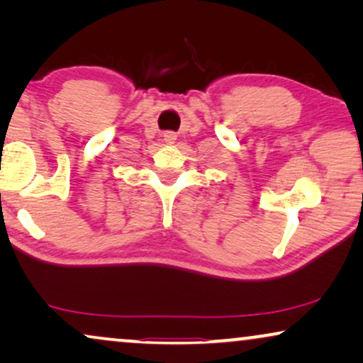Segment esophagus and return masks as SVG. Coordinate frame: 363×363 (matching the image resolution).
I'll use <instances>...</instances> for the list:
<instances>
[{
  "mask_svg": "<svg viewBox=\"0 0 363 363\" xmlns=\"http://www.w3.org/2000/svg\"><path fill=\"white\" fill-rule=\"evenodd\" d=\"M163 140H165L167 143H173L177 140V135L173 132H167L165 135H163Z\"/></svg>",
  "mask_w": 363,
  "mask_h": 363,
  "instance_id": "1",
  "label": "esophagus"
}]
</instances>
